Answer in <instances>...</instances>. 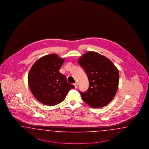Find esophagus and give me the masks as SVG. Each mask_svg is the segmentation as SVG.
I'll return each mask as SVG.
<instances>
[{
	"instance_id": "34e87169",
	"label": "esophagus",
	"mask_w": 149,
	"mask_h": 149,
	"mask_svg": "<svg viewBox=\"0 0 149 149\" xmlns=\"http://www.w3.org/2000/svg\"><path fill=\"white\" fill-rule=\"evenodd\" d=\"M74 85L75 86V88H77V86H78V84H77V82H75V83L74 84Z\"/></svg>"
}]
</instances>
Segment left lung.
I'll list each match as a JSON object with an SVG mask.
<instances>
[{"mask_svg": "<svg viewBox=\"0 0 149 149\" xmlns=\"http://www.w3.org/2000/svg\"><path fill=\"white\" fill-rule=\"evenodd\" d=\"M78 63L84 69L89 81L88 90L80 92L82 99L92 108L106 106L117 92L118 69L109 59L94 51L81 56Z\"/></svg>", "mask_w": 149, "mask_h": 149, "instance_id": "left-lung-1", "label": "left lung"}]
</instances>
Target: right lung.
Returning a JSON list of instances; mask_svg holds the SVG:
<instances>
[{
    "mask_svg": "<svg viewBox=\"0 0 149 149\" xmlns=\"http://www.w3.org/2000/svg\"><path fill=\"white\" fill-rule=\"evenodd\" d=\"M64 58L57 54H47L38 59L28 75L29 88L41 103L54 106L63 102L68 92L75 86L69 84L59 72Z\"/></svg>",
    "mask_w": 149,
    "mask_h": 149,
    "instance_id": "right-lung-1",
    "label": "right lung"
}]
</instances>
